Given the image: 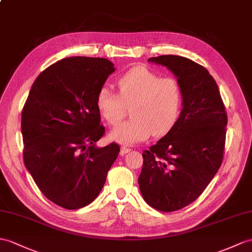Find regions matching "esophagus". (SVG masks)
Here are the masks:
<instances>
[{
    "instance_id": "1",
    "label": "esophagus",
    "mask_w": 252,
    "mask_h": 252,
    "mask_svg": "<svg viewBox=\"0 0 252 252\" xmlns=\"http://www.w3.org/2000/svg\"><path fill=\"white\" fill-rule=\"evenodd\" d=\"M127 153H130V149L125 147V146H124V147L120 148V155H121V156H124V155H126V154H127Z\"/></svg>"
}]
</instances>
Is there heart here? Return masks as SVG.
<instances>
[{"label":"heart","mask_w":252,"mask_h":252,"mask_svg":"<svg viewBox=\"0 0 252 252\" xmlns=\"http://www.w3.org/2000/svg\"><path fill=\"white\" fill-rule=\"evenodd\" d=\"M120 95L109 87L102 86L96 93L95 104L99 115L115 126L124 118L125 105H132V118L109 132L113 142L136 145L151 134L162 136L177 121L183 102V92L174 78H161L146 66H135L118 80Z\"/></svg>","instance_id":"1"}]
</instances>
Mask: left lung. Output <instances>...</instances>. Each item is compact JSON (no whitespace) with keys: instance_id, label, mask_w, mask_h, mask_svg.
Segmentation results:
<instances>
[{"instance_id":"8db88e82","label":"left lung","mask_w":252,"mask_h":252,"mask_svg":"<svg viewBox=\"0 0 252 252\" xmlns=\"http://www.w3.org/2000/svg\"><path fill=\"white\" fill-rule=\"evenodd\" d=\"M176 77L183 92L179 118L143 153L139 190L146 203L174 212L195 201L221 165L227 117L218 86L205 67L180 56L149 58Z\"/></svg>"}]
</instances>
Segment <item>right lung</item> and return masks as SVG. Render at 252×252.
Masks as SVG:
<instances>
[{"mask_svg": "<svg viewBox=\"0 0 252 252\" xmlns=\"http://www.w3.org/2000/svg\"><path fill=\"white\" fill-rule=\"evenodd\" d=\"M116 71L104 58L71 57L38 75L21 114L23 161L43 194L66 209L99 194L120 151L97 147L103 136L95 98Z\"/></svg>", "mask_w": 252, "mask_h": 252, "instance_id": "obj_1", "label": "right lung"}]
</instances>
